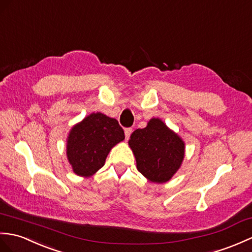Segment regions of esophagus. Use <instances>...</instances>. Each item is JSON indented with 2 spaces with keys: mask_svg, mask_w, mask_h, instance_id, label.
Listing matches in <instances>:
<instances>
[{
  "mask_svg": "<svg viewBox=\"0 0 252 252\" xmlns=\"http://www.w3.org/2000/svg\"><path fill=\"white\" fill-rule=\"evenodd\" d=\"M131 133H132V128L131 127H127V128H126V130H125V135H126V140L130 138Z\"/></svg>",
  "mask_w": 252,
  "mask_h": 252,
  "instance_id": "esophagus-1",
  "label": "esophagus"
}]
</instances>
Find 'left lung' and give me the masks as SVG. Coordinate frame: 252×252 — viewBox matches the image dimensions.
Returning a JSON list of instances; mask_svg holds the SVG:
<instances>
[{"label":"left lung","instance_id":"1","mask_svg":"<svg viewBox=\"0 0 252 252\" xmlns=\"http://www.w3.org/2000/svg\"><path fill=\"white\" fill-rule=\"evenodd\" d=\"M137 171L150 183L171 180L185 159L186 145L177 133L159 118H151L144 128H137L128 139Z\"/></svg>","mask_w":252,"mask_h":252}]
</instances>
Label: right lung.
<instances>
[{
    "label": "right lung",
    "mask_w": 252,
    "mask_h": 252,
    "mask_svg": "<svg viewBox=\"0 0 252 252\" xmlns=\"http://www.w3.org/2000/svg\"><path fill=\"white\" fill-rule=\"evenodd\" d=\"M125 139L118 121L102 113H92L72 126L66 138V157L73 172L91 177L105 164L117 144Z\"/></svg>",
    "instance_id": "add662e5"
}]
</instances>
